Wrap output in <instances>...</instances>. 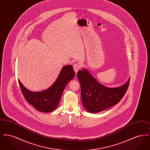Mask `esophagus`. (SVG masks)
<instances>
[{
    "mask_svg": "<svg viewBox=\"0 0 150 150\" xmlns=\"http://www.w3.org/2000/svg\"><path fill=\"white\" fill-rule=\"evenodd\" d=\"M81 66L79 63L76 62V63H75L74 64H73V68H74V70L76 73L78 72L79 70L81 69Z\"/></svg>",
    "mask_w": 150,
    "mask_h": 150,
    "instance_id": "1",
    "label": "esophagus"
}]
</instances>
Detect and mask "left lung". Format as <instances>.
Listing matches in <instances>:
<instances>
[{"label":"left lung","mask_w":150,"mask_h":150,"mask_svg":"<svg viewBox=\"0 0 150 150\" xmlns=\"http://www.w3.org/2000/svg\"><path fill=\"white\" fill-rule=\"evenodd\" d=\"M77 76L81 86L83 105L92 113L103 111L118 103L126 93L130 81L129 79L124 85L110 88L97 82L86 69L79 70Z\"/></svg>","instance_id":"left-lung-1"}]
</instances>
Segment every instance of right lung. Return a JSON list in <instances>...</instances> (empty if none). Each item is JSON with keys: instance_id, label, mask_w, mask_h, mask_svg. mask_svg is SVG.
I'll return each mask as SVG.
<instances>
[{"instance_id": "add662e5", "label": "right lung", "mask_w": 150, "mask_h": 150, "mask_svg": "<svg viewBox=\"0 0 150 150\" xmlns=\"http://www.w3.org/2000/svg\"><path fill=\"white\" fill-rule=\"evenodd\" d=\"M75 76V73L72 66L67 65L62 69L54 83L43 92L29 91L23 86L20 80L18 83L26 101L38 111L50 112L57 108L65 86Z\"/></svg>"}]
</instances>
